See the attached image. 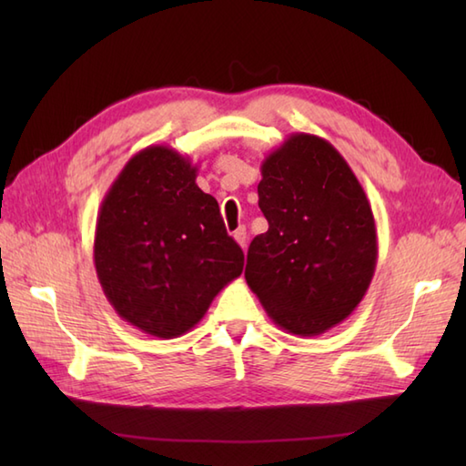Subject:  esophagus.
<instances>
[{
	"instance_id": "1",
	"label": "esophagus",
	"mask_w": 466,
	"mask_h": 466,
	"mask_svg": "<svg viewBox=\"0 0 466 466\" xmlns=\"http://www.w3.org/2000/svg\"><path fill=\"white\" fill-rule=\"evenodd\" d=\"M232 236H234V240L242 246V248H246V242H248V234H246V228L244 226L236 228V232Z\"/></svg>"
}]
</instances>
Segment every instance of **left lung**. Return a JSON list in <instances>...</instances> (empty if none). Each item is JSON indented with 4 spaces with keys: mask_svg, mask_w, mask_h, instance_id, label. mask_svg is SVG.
<instances>
[{
    "mask_svg": "<svg viewBox=\"0 0 466 466\" xmlns=\"http://www.w3.org/2000/svg\"><path fill=\"white\" fill-rule=\"evenodd\" d=\"M258 206L268 232L248 248L250 290L290 334L330 330L364 299L379 256L359 177L324 137L290 134L264 157Z\"/></svg>",
    "mask_w": 466,
    "mask_h": 466,
    "instance_id": "obj_1",
    "label": "left lung"
}]
</instances>
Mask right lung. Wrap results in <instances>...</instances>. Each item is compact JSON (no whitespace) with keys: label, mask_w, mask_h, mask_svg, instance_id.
<instances>
[{"label":"right lung","mask_w":466,"mask_h":466,"mask_svg":"<svg viewBox=\"0 0 466 466\" xmlns=\"http://www.w3.org/2000/svg\"><path fill=\"white\" fill-rule=\"evenodd\" d=\"M196 172L174 147L147 146L127 160L97 212L94 264L106 299L157 339L192 330L244 268V252Z\"/></svg>","instance_id":"1"}]
</instances>
